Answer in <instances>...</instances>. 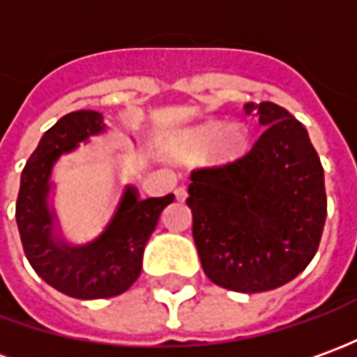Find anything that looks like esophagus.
<instances>
[{
    "label": "esophagus",
    "instance_id": "esophagus-1",
    "mask_svg": "<svg viewBox=\"0 0 357 357\" xmlns=\"http://www.w3.org/2000/svg\"><path fill=\"white\" fill-rule=\"evenodd\" d=\"M174 196H176V200H178V202H184V200H186V196H188V192H186V188L181 186V188H176V190H174Z\"/></svg>",
    "mask_w": 357,
    "mask_h": 357
}]
</instances>
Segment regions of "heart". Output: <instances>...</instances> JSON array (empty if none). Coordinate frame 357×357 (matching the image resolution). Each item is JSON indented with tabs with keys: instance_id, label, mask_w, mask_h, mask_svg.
<instances>
[{
	"instance_id": "b5f03b06",
	"label": "heart",
	"mask_w": 357,
	"mask_h": 357,
	"mask_svg": "<svg viewBox=\"0 0 357 357\" xmlns=\"http://www.w3.org/2000/svg\"><path fill=\"white\" fill-rule=\"evenodd\" d=\"M222 119H208L204 123L192 129H186L183 133L174 135L169 141H165L162 153L171 161H188L204 151L216 141L214 153L222 161H236L248 149V129L234 123L228 126Z\"/></svg>"
}]
</instances>
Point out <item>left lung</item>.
<instances>
[{
    "mask_svg": "<svg viewBox=\"0 0 357 357\" xmlns=\"http://www.w3.org/2000/svg\"><path fill=\"white\" fill-rule=\"evenodd\" d=\"M265 131L240 161L190 174L186 204L202 269L236 293L293 281L326 222L324 169L305 126L273 102L245 104Z\"/></svg>",
    "mask_w": 357,
    "mask_h": 357,
    "instance_id": "8db88e82",
    "label": "left lung"
}]
</instances>
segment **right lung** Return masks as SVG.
<instances>
[{"instance_id": "1", "label": "right lung", "mask_w": 357, "mask_h": 357, "mask_svg": "<svg viewBox=\"0 0 357 357\" xmlns=\"http://www.w3.org/2000/svg\"><path fill=\"white\" fill-rule=\"evenodd\" d=\"M106 131L104 116L94 109L62 116L29 157L17 196V228L31 267L45 283L80 301L121 295L137 281L145 243L174 200V195L141 200L137 188L128 184L100 236L88 243L64 238L52 206V169L62 155Z\"/></svg>"}]
</instances>
